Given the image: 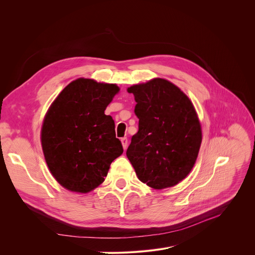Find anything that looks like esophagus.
Returning a JSON list of instances; mask_svg holds the SVG:
<instances>
[{
  "label": "esophagus",
  "mask_w": 255,
  "mask_h": 255,
  "mask_svg": "<svg viewBox=\"0 0 255 255\" xmlns=\"http://www.w3.org/2000/svg\"><path fill=\"white\" fill-rule=\"evenodd\" d=\"M121 142H122V145H123L124 150H126V149H127V146H128V139H127V137L121 138Z\"/></svg>",
  "instance_id": "34e87169"
}]
</instances>
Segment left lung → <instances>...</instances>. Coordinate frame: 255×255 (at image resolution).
<instances>
[{
	"label": "left lung",
	"mask_w": 255,
	"mask_h": 255,
	"mask_svg": "<svg viewBox=\"0 0 255 255\" xmlns=\"http://www.w3.org/2000/svg\"><path fill=\"white\" fill-rule=\"evenodd\" d=\"M134 95L138 131L126 155L137 178L154 189L172 187L191 171L202 127L190 99L173 84L154 78L127 89Z\"/></svg>",
	"instance_id": "8db88e82"
}]
</instances>
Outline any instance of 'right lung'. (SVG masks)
Masks as SVG:
<instances>
[{
    "label": "right lung",
    "mask_w": 255,
    "mask_h": 255,
    "mask_svg": "<svg viewBox=\"0 0 255 255\" xmlns=\"http://www.w3.org/2000/svg\"><path fill=\"white\" fill-rule=\"evenodd\" d=\"M119 91L114 84L77 78L48 109L41 129L42 150L51 175L64 188L79 193L94 190L122 155L114 120L104 114Z\"/></svg>",
    "instance_id": "obj_1"
}]
</instances>
